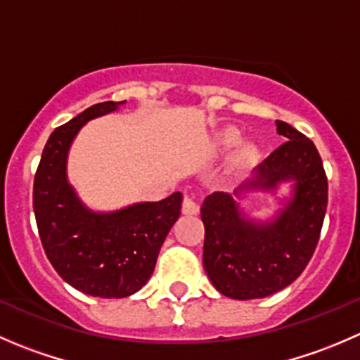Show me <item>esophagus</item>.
<instances>
[{"instance_id":"1","label":"esophagus","mask_w":360,"mask_h":360,"mask_svg":"<svg viewBox=\"0 0 360 360\" xmlns=\"http://www.w3.org/2000/svg\"><path fill=\"white\" fill-rule=\"evenodd\" d=\"M198 212H200V207H198V203L195 202L193 197L186 195L183 200V214H186V216H197Z\"/></svg>"}]
</instances>
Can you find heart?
I'll list each match as a JSON object with an SVG mask.
<instances>
[{"label": "heart", "instance_id": "obj_1", "mask_svg": "<svg viewBox=\"0 0 360 360\" xmlns=\"http://www.w3.org/2000/svg\"><path fill=\"white\" fill-rule=\"evenodd\" d=\"M240 139H242V134H240V130L237 129V127H226V129L221 130L219 137H217L221 148H226V150H228V148L237 146V144L240 143ZM256 153H257L256 146H252V144H245V146L242 148L240 151H238V162L248 163L254 157H256Z\"/></svg>", "mask_w": 360, "mask_h": 360}]
</instances>
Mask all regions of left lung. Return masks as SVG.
<instances>
[{
  "mask_svg": "<svg viewBox=\"0 0 360 360\" xmlns=\"http://www.w3.org/2000/svg\"><path fill=\"white\" fill-rule=\"evenodd\" d=\"M285 137L252 177L233 193L209 195L202 205L205 226L203 268L214 288L231 300H257L292 284L314 256L328 207V177L317 148L289 123L275 122ZM292 184V195L268 221L240 209L244 193H274Z\"/></svg>",
  "mask_w": 360,
  "mask_h": 360,
  "instance_id": "1",
  "label": "left lung"
}]
</instances>
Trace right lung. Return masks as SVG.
Masks as SVG:
<instances>
[{
    "mask_svg": "<svg viewBox=\"0 0 360 360\" xmlns=\"http://www.w3.org/2000/svg\"><path fill=\"white\" fill-rule=\"evenodd\" d=\"M122 104L125 101L94 104L57 127L34 176L32 207L46 257L63 281L89 296L127 297L139 291L150 281L163 240L181 216V191L160 202L97 212L69 183L68 155L82 127Z\"/></svg>",
    "mask_w": 360,
    "mask_h": 360,
    "instance_id": "1",
    "label": "right lung"
}]
</instances>
